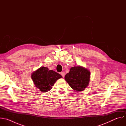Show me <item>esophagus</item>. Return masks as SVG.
<instances>
[{"instance_id": "esophagus-1", "label": "esophagus", "mask_w": 126, "mask_h": 126, "mask_svg": "<svg viewBox=\"0 0 126 126\" xmlns=\"http://www.w3.org/2000/svg\"><path fill=\"white\" fill-rule=\"evenodd\" d=\"M60 74L62 75V76L63 77H64L65 76V72H61L60 73Z\"/></svg>"}]
</instances>
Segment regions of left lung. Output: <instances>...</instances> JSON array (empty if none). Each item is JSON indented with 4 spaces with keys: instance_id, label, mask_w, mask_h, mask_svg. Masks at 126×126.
<instances>
[{
    "instance_id": "obj_1",
    "label": "left lung",
    "mask_w": 126,
    "mask_h": 126,
    "mask_svg": "<svg viewBox=\"0 0 126 126\" xmlns=\"http://www.w3.org/2000/svg\"><path fill=\"white\" fill-rule=\"evenodd\" d=\"M90 72L80 66L71 68L69 72L65 76V80L75 91H82L88 86Z\"/></svg>"
}]
</instances>
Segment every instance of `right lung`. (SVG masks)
<instances>
[{
  "mask_svg": "<svg viewBox=\"0 0 126 126\" xmlns=\"http://www.w3.org/2000/svg\"><path fill=\"white\" fill-rule=\"evenodd\" d=\"M62 76L53 70H49L46 67H41L31 74L34 85L42 92H47Z\"/></svg>",
  "mask_w": 126,
  "mask_h": 126,
  "instance_id": "add662e5",
  "label": "right lung"
}]
</instances>
